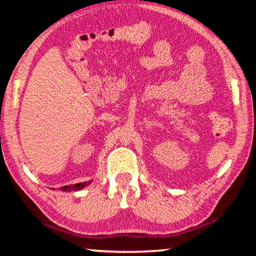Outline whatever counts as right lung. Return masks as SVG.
Masks as SVG:
<instances>
[{"label":"right lung","instance_id":"right-lung-1","mask_svg":"<svg viewBox=\"0 0 256 256\" xmlns=\"http://www.w3.org/2000/svg\"><path fill=\"white\" fill-rule=\"evenodd\" d=\"M92 182L88 180V182H84V183H78V184H74V185H66V186H62V190H64V192H71V190H82L84 188H86V186H88Z\"/></svg>","mask_w":256,"mask_h":256}]
</instances>
